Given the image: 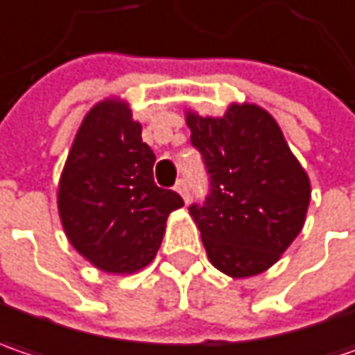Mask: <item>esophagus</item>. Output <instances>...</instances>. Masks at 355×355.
Instances as JSON below:
<instances>
[{"label": "esophagus", "instance_id": "1", "mask_svg": "<svg viewBox=\"0 0 355 355\" xmlns=\"http://www.w3.org/2000/svg\"><path fill=\"white\" fill-rule=\"evenodd\" d=\"M175 191L182 197L184 202H189V189H187V182H184V180H178L177 184H175Z\"/></svg>", "mask_w": 355, "mask_h": 355}]
</instances>
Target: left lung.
I'll use <instances>...</instances> for the list:
<instances>
[{
  "label": "left lung",
  "mask_w": 355,
  "mask_h": 355,
  "mask_svg": "<svg viewBox=\"0 0 355 355\" xmlns=\"http://www.w3.org/2000/svg\"><path fill=\"white\" fill-rule=\"evenodd\" d=\"M184 120L211 173L207 202L191 207L207 257L233 279L259 275L302 233L309 177L257 104L231 102L223 116L184 110Z\"/></svg>",
  "instance_id": "obj_1"
}]
</instances>
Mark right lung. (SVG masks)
<instances>
[{"instance_id":"obj_1","label":"right lung","mask_w":355,"mask_h":355,"mask_svg":"<svg viewBox=\"0 0 355 355\" xmlns=\"http://www.w3.org/2000/svg\"><path fill=\"white\" fill-rule=\"evenodd\" d=\"M130 104L110 96L86 112L58 182V213L76 253L112 275H132L157 257L166 219L182 207L158 189L155 153Z\"/></svg>"}]
</instances>
